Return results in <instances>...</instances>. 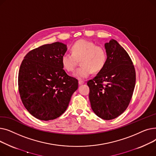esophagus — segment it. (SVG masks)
I'll list each match as a JSON object with an SVG mask.
<instances>
[{
  "mask_svg": "<svg viewBox=\"0 0 156 156\" xmlns=\"http://www.w3.org/2000/svg\"><path fill=\"white\" fill-rule=\"evenodd\" d=\"M84 83H85V81H84L83 80H78V83H79V85L83 84Z\"/></svg>",
  "mask_w": 156,
  "mask_h": 156,
  "instance_id": "1",
  "label": "esophagus"
}]
</instances>
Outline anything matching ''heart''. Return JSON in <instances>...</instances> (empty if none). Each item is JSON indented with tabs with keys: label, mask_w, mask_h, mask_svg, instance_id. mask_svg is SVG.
Returning a JSON list of instances; mask_svg holds the SVG:
<instances>
[{
	"label": "heart",
	"mask_w": 156,
	"mask_h": 156,
	"mask_svg": "<svg viewBox=\"0 0 156 156\" xmlns=\"http://www.w3.org/2000/svg\"><path fill=\"white\" fill-rule=\"evenodd\" d=\"M80 60L81 66L76 69L75 75L78 78H85L92 72L101 71L107 63L108 53L105 48L87 40L81 39L71 46V52L64 53L61 57L64 69L68 72L75 69Z\"/></svg>",
	"instance_id": "heart-1"
}]
</instances>
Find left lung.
I'll return each instance as SVG.
<instances>
[{
	"mask_svg": "<svg viewBox=\"0 0 156 156\" xmlns=\"http://www.w3.org/2000/svg\"><path fill=\"white\" fill-rule=\"evenodd\" d=\"M105 47L107 63L87 85L93 111L99 118L111 120L128 108L135 88L136 73L128 54L116 40L111 39Z\"/></svg>",
	"mask_w": 156,
	"mask_h": 156,
	"instance_id": "1",
	"label": "left lung"
}]
</instances>
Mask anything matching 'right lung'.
I'll return each mask as SVG.
<instances>
[{"label": "right lung", "mask_w": 156, "mask_h": 156, "mask_svg": "<svg viewBox=\"0 0 156 156\" xmlns=\"http://www.w3.org/2000/svg\"><path fill=\"white\" fill-rule=\"evenodd\" d=\"M66 45L45 44L30 51L24 57L18 74V90L27 111L35 118L49 121L66 110L78 81L63 69L62 55Z\"/></svg>", "instance_id": "right-lung-1"}]
</instances>
